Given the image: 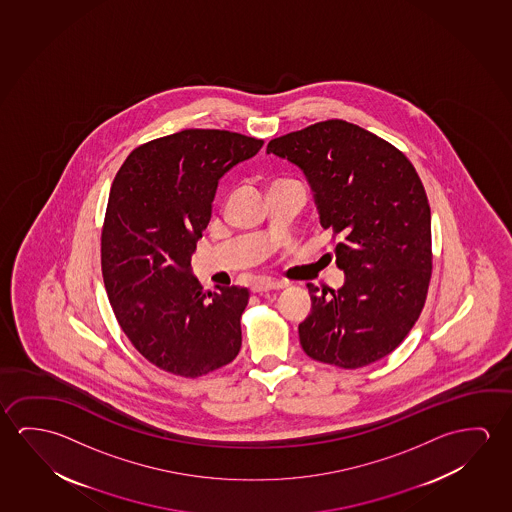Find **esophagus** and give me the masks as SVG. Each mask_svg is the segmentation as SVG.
<instances>
[{
    "mask_svg": "<svg viewBox=\"0 0 512 512\" xmlns=\"http://www.w3.org/2000/svg\"><path fill=\"white\" fill-rule=\"evenodd\" d=\"M286 284L283 281H276V279H270V277H261L256 283L252 284V292L263 293L270 292V290H281Z\"/></svg>",
    "mask_w": 512,
    "mask_h": 512,
    "instance_id": "obj_1",
    "label": "esophagus"
}]
</instances>
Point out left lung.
<instances>
[{
  "mask_svg": "<svg viewBox=\"0 0 512 512\" xmlns=\"http://www.w3.org/2000/svg\"><path fill=\"white\" fill-rule=\"evenodd\" d=\"M267 153L306 174L345 272L331 295L308 283L302 349L345 370L372 365L404 341L429 292L432 235L422 179L400 149L341 119L274 138Z\"/></svg>",
  "mask_w": 512,
  "mask_h": 512,
  "instance_id": "8db88e82",
  "label": "left lung"
}]
</instances>
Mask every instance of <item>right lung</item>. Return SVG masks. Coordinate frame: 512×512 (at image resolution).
<instances>
[{"mask_svg":"<svg viewBox=\"0 0 512 512\" xmlns=\"http://www.w3.org/2000/svg\"><path fill=\"white\" fill-rule=\"evenodd\" d=\"M261 146L235 131L192 128L135 147L115 176L101 231L106 293L133 347L169 374L197 379L240 352L251 293L204 292L190 261L219 179Z\"/></svg>","mask_w":512,"mask_h":512,"instance_id":"1","label":"right lung"}]
</instances>
